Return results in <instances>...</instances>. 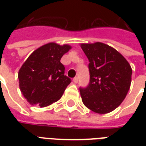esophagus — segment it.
<instances>
[{"label": "esophagus", "instance_id": "obj_1", "mask_svg": "<svg viewBox=\"0 0 146 146\" xmlns=\"http://www.w3.org/2000/svg\"><path fill=\"white\" fill-rule=\"evenodd\" d=\"M73 81L74 82V83H77L78 82V77H74L73 78Z\"/></svg>", "mask_w": 146, "mask_h": 146}]
</instances>
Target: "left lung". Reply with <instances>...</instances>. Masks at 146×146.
<instances>
[{
  "label": "left lung",
  "mask_w": 146,
  "mask_h": 146,
  "mask_svg": "<svg viewBox=\"0 0 146 146\" xmlns=\"http://www.w3.org/2000/svg\"><path fill=\"white\" fill-rule=\"evenodd\" d=\"M89 59L90 80L80 88L85 106L98 113L111 112L127 96L131 84L132 68L117 50L102 42L81 44Z\"/></svg>",
  "instance_id": "1"
}]
</instances>
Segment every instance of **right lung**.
Segmentation results:
<instances>
[{
  "label": "right lung",
  "mask_w": 146,
  "mask_h": 146,
  "mask_svg": "<svg viewBox=\"0 0 146 146\" xmlns=\"http://www.w3.org/2000/svg\"><path fill=\"white\" fill-rule=\"evenodd\" d=\"M70 49L69 44L50 42L34 50L24 62L18 79L20 91L29 104L44 108L62 97L71 80L64 75L60 59Z\"/></svg>",
  "instance_id": "right-lung-1"
}]
</instances>
